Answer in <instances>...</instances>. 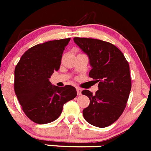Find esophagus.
<instances>
[{
    "mask_svg": "<svg viewBox=\"0 0 151 151\" xmlns=\"http://www.w3.org/2000/svg\"><path fill=\"white\" fill-rule=\"evenodd\" d=\"M77 95L80 96L82 94V89L80 88H77Z\"/></svg>",
    "mask_w": 151,
    "mask_h": 151,
    "instance_id": "obj_1",
    "label": "esophagus"
}]
</instances>
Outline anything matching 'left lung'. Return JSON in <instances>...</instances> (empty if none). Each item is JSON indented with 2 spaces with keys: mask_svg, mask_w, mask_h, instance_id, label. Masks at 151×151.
<instances>
[{
  "mask_svg": "<svg viewBox=\"0 0 151 151\" xmlns=\"http://www.w3.org/2000/svg\"><path fill=\"white\" fill-rule=\"evenodd\" d=\"M74 42L88 56L92 67L89 77L99 82L95 95L82 91L90 99L83 117L90 124L104 128L122 115L132 88L129 65L122 52L111 43L99 39L74 37Z\"/></svg>",
  "mask_w": 151,
  "mask_h": 151,
  "instance_id": "obj_1",
  "label": "left lung"
}]
</instances>
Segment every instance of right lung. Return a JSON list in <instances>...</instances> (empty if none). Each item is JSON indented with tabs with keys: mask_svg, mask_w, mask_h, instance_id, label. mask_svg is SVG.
Wrapping results in <instances>:
<instances>
[{
	"mask_svg": "<svg viewBox=\"0 0 151 151\" xmlns=\"http://www.w3.org/2000/svg\"><path fill=\"white\" fill-rule=\"evenodd\" d=\"M68 39L50 41L28 49L14 70V91L30 120L39 124L55 121L63 104L77 96L71 85L58 87L49 79L60 68L62 55Z\"/></svg>",
	"mask_w": 151,
	"mask_h": 151,
	"instance_id": "1",
	"label": "right lung"
}]
</instances>
